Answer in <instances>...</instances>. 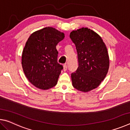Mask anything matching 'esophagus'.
Returning a JSON list of instances; mask_svg holds the SVG:
<instances>
[{
    "mask_svg": "<svg viewBox=\"0 0 130 130\" xmlns=\"http://www.w3.org/2000/svg\"><path fill=\"white\" fill-rule=\"evenodd\" d=\"M67 68H68V67H67V65H63V70H64L65 72L67 71Z\"/></svg>",
    "mask_w": 130,
    "mask_h": 130,
    "instance_id": "obj_1",
    "label": "esophagus"
}]
</instances>
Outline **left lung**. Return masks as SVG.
Segmentation results:
<instances>
[{"mask_svg": "<svg viewBox=\"0 0 130 130\" xmlns=\"http://www.w3.org/2000/svg\"><path fill=\"white\" fill-rule=\"evenodd\" d=\"M75 44L78 67L71 74L72 85L78 91L87 92L95 89L105 78L109 66L107 49L99 35L87 27L70 32Z\"/></svg>", "mask_w": 130, "mask_h": 130, "instance_id": "1", "label": "left lung"}]
</instances>
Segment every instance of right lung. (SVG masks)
Masks as SVG:
<instances>
[{"mask_svg":"<svg viewBox=\"0 0 130 130\" xmlns=\"http://www.w3.org/2000/svg\"><path fill=\"white\" fill-rule=\"evenodd\" d=\"M65 37L63 32L52 27H45L31 34L22 55V65L26 78L39 89L54 87L62 65L57 62L56 46Z\"/></svg>","mask_w":130,"mask_h":130,"instance_id":"right-lung-1","label":"right lung"}]
</instances>
